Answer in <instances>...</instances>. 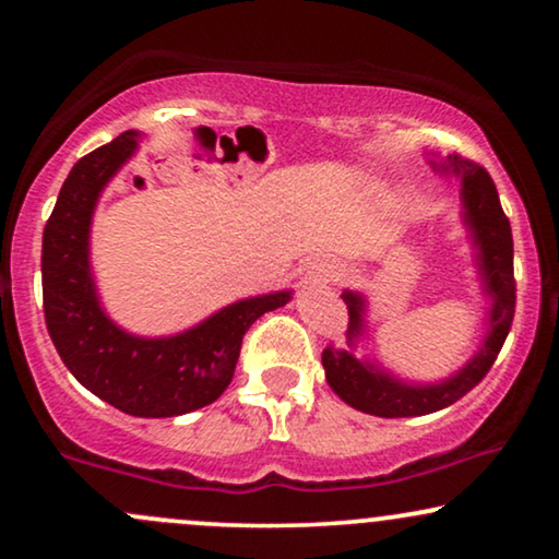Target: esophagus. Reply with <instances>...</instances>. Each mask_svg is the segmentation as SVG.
<instances>
[{
  "instance_id": "obj_1",
  "label": "esophagus",
  "mask_w": 559,
  "mask_h": 559,
  "mask_svg": "<svg viewBox=\"0 0 559 559\" xmlns=\"http://www.w3.org/2000/svg\"><path fill=\"white\" fill-rule=\"evenodd\" d=\"M308 274L318 282H335L341 277V264L331 257H318L316 262H310Z\"/></svg>"
}]
</instances>
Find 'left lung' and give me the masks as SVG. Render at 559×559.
Instances as JSON below:
<instances>
[{"mask_svg": "<svg viewBox=\"0 0 559 559\" xmlns=\"http://www.w3.org/2000/svg\"><path fill=\"white\" fill-rule=\"evenodd\" d=\"M442 170L455 173L463 186L465 221L473 228V241L480 251V270H484L486 293L493 297L491 333L480 348V354L445 384L435 386H407L402 381L389 379L373 366L358 361L346 348L328 343L323 348L325 379L335 394L354 409L377 417H417L445 409L478 386L499 356L514 323L516 310V280H514V239L507 213L501 209L499 190L491 175L473 159L463 155H448L440 163ZM348 308V338L354 341L361 333L364 300L354 293H343Z\"/></svg>", "mask_w": 559, "mask_h": 559, "instance_id": "left-lung-1", "label": "left lung"}]
</instances>
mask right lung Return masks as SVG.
<instances>
[{
  "mask_svg": "<svg viewBox=\"0 0 559 559\" xmlns=\"http://www.w3.org/2000/svg\"><path fill=\"white\" fill-rule=\"evenodd\" d=\"M136 132L83 155L60 188L43 231V310L68 371L98 400L132 417H175L216 402L231 384L243 333L289 293L228 305L175 338H136L98 308L88 274V226L96 198L136 147Z\"/></svg>",
  "mask_w": 559,
  "mask_h": 559,
  "instance_id": "obj_1",
  "label": "right lung"
}]
</instances>
